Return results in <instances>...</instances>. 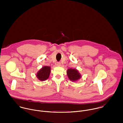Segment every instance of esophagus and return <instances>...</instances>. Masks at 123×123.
Segmentation results:
<instances>
[{"label": "esophagus", "mask_w": 123, "mask_h": 123, "mask_svg": "<svg viewBox=\"0 0 123 123\" xmlns=\"http://www.w3.org/2000/svg\"><path fill=\"white\" fill-rule=\"evenodd\" d=\"M61 62H57V66H61Z\"/></svg>", "instance_id": "1"}]
</instances>
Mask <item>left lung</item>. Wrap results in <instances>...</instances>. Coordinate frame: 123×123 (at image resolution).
<instances>
[{
    "label": "left lung",
    "mask_w": 123,
    "mask_h": 123,
    "mask_svg": "<svg viewBox=\"0 0 123 123\" xmlns=\"http://www.w3.org/2000/svg\"><path fill=\"white\" fill-rule=\"evenodd\" d=\"M67 73L69 79L72 81H75L81 78L78 71L75 69H69L67 70Z\"/></svg>",
    "instance_id": "8db88e82"
}]
</instances>
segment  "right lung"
I'll return each mask as SVG.
<instances>
[{"mask_svg":"<svg viewBox=\"0 0 123 123\" xmlns=\"http://www.w3.org/2000/svg\"><path fill=\"white\" fill-rule=\"evenodd\" d=\"M51 72V68L48 66L43 67L36 74L38 79L42 81L46 80L49 77Z\"/></svg>","mask_w":123,"mask_h":123,"instance_id":"1","label":"right lung"}]
</instances>
